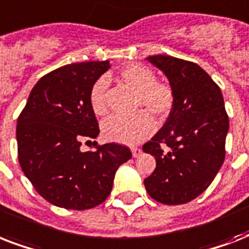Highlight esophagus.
<instances>
[{
  "mask_svg": "<svg viewBox=\"0 0 249 249\" xmlns=\"http://www.w3.org/2000/svg\"><path fill=\"white\" fill-rule=\"evenodd\" d=\"M141 154H142V148H138V147L132 148L133 158H138V156H141Z\"/></svg>",
  "mask_w": 249,
  "mask_h": 249,
  "instance_id": "34e87169",
  "label": "esophagus"
}]
</instances>
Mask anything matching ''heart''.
<instances>
[{
	"label": "heart",
	"mask_w": 249,
	"mask_h": 249,
	"mask_svg": "<svg viewBox=\"0 0 249 249\" xmlns=\"http://www.w3.org/2000/svg\"><path fill=\"white\" fill-rule=\"evenodd\" d=\"M120 77L124 83L140 91L138 107H147L160 120H164L173 111L176 93L166 83L156 81L155 72L147 66L132 63L121 68ZM108 81L106 77L98 79L90 90V106L97 115L107 112L106 95ZM103 136L107 141L134 146L155 130V120L148 111H140L132 116L115 115L102 125Z\"/></svg>",
	"instance_id": "1"
}]
</instances>
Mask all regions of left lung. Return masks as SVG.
<instances>
[{"mask_svg": "<svg viewBox=\"0 0 249 249\" xmlns=\"http://www.w3.org/2000/svg\"><path fill=\"white\" fill-rule=\"evenodd\" d=\"M166 76L176 103L143 151L156 168L144 179L148 195L159 203H189L208 189L225 160L229 117L221 89L196 63L169 55L146 58ZM165 143L164 153L160 144Z\"/></svg>", "mask_w": 249, "mask_h": 249, "instance_id": "8db88e82", "label": "left lung"}]
</instances>
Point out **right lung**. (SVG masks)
<instances>
[{"instance_id": "obj_1", "label": "right lung", "mask_w": 249, "mask_h": 249, "mask_svg": "<svg viewBox=\"0 0 249 249\" xmlns=\"http://www.w3.org/2000/svg\"><path fill=\"white\" fill-rule=\"evenodd\" d=\"M108 60L72 63L38 80L17 124L21 170L49 203L83 211L108 197L117 168L132 158L128 147L106 143L83 152L81 142L99 134L90 106L94 83Z\"/></svg>"}]
</instances>
